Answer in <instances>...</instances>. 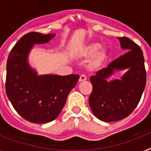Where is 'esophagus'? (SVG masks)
<instances>
[{"instance_id": "1", "label": "esophagus", "mask_w": 151, "mask_h": 151, "mask_svg": "<svg viewBox=\"0 0 151 151\" xmlns=\"http://www.w3.org/2000/svg\"><path fill=\"white\" fill-rule=\"evenodd\" d=\"M87 80V77H86L84 74H81V75L80 76V78H79V81L80 82H82V81H84Z\"/></svg>"}]
</instances>
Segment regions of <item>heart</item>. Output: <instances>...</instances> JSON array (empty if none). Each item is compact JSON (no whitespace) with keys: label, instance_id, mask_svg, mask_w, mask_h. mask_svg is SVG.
Segmentation results:
<instances>
[{"label":"heart","instance_id":"1","mask_svg":"<svg viewBox=\"0 0 151 151\" xmlns=\"http://www.w3.org/2000/svg\"><path fill=\"white\" fill-rule=\"evenodd\" d=\"M79 55L81 58L93 56L90 60L89 68L91 69L96 70L103 67L107 59L108 53L105 47L101 48V44L99 43L93 42L83 47L80 50Z\"/></svg>","mask_w":151,"mask_h":151}]
</instances>
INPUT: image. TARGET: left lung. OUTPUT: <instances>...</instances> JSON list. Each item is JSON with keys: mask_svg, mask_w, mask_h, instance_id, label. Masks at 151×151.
Segmentation results:
<instances>
[{"mask_svg": "<svg viewBox=\"0 0 151 151\" xmlns=\"http://www.w3.org/2000/svg\"><path fill=\"white\" fill-rule=\"evenodd\" d=\"M127 53L98 70L90 78L93 89L89 105L93 114L105 122L125 118L140 102L147 81L143 51L140 46L127 37H117ZM129 68L121 80L107 82L106 79L114 69Z\"/></svg>", "mask_w": 151, "mask_h": 151, "instance_id": "left-lung-1", "label": "left lung"}]
</instances>
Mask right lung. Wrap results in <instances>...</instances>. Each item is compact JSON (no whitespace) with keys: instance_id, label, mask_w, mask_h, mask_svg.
<instances>
[{"instance_id":"1","label":"right lung","mask_w":151,"mask_h":151,"mask_svg":"<svg viewBox=\"0 0 151 151\" xmlns=\"http://www.w3.org/2000/svg\"><path fill=\"white\" fill-rule=\"evenodd\" d=\"M54 34L30 32L11 49L7 61L5 89L15 111L27 121L45 124L58 117L79 75L37 76L29 67L27 54L35 44L48 42Z\"/></svg>"}]
</instances>
